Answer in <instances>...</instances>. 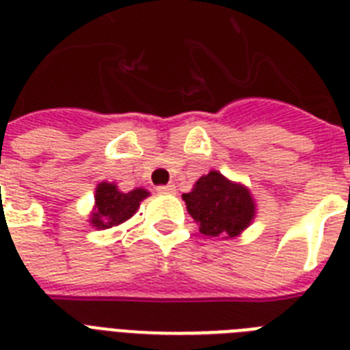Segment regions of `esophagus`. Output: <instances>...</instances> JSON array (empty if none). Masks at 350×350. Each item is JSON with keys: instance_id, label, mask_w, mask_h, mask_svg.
Returning <instances> with one entry per match:
<instances>
[{"instance_id": "esophagus-1", "label": "esophagus", "mask_w": 350, "mask_h": 350, "mask_svg": "<svg viewBox=\"0 0 350 350\" xmlns=\"http://www.w3.org/2000/svg\"><path fill=\"white\" fill-rule=\"evenodd\" d=\"M156 191L159 194H176V187L174 185H159Z\"/></svg>"}]
</instances>
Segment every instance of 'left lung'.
<instances>
[{"label":"left lung","instance_id":"left-lung-1","mask_svg":"<svg viewBox=\"0 0 350 350\" xmlns=\"http://www.w3.org/2000/svg\"><path fill=\"white\" fill-rule=\"evenodd\" d=\"M187 213L200 225V232L211 238L232 239L256 218V202L249 187L211 170L183 194Z\"/></svg>","mask_w":350,"mask_h":350}]
</instances>
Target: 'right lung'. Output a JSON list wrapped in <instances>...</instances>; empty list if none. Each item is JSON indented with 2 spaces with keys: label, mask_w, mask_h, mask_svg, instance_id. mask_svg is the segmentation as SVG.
<instances>
[{
  "label": "right lung",
  "mask_w": 350,
  "mask_h": 350,
  "mask_svg": "<svg viewBox=\"0 0 350 350\" xmlns=\"http://www.w3.org/2000/svg\"><path fill=\"white\" fill-rule=\"evenodd\" d=\"M150 196L147 189L137 187L131 192H121L116 183L101 181L96 187L94 208L89 216V224L96 229H112L131 219L139 208V203Z\"/></svg>",
  "instance_id": "right-lung-1"
}]
</instances>
